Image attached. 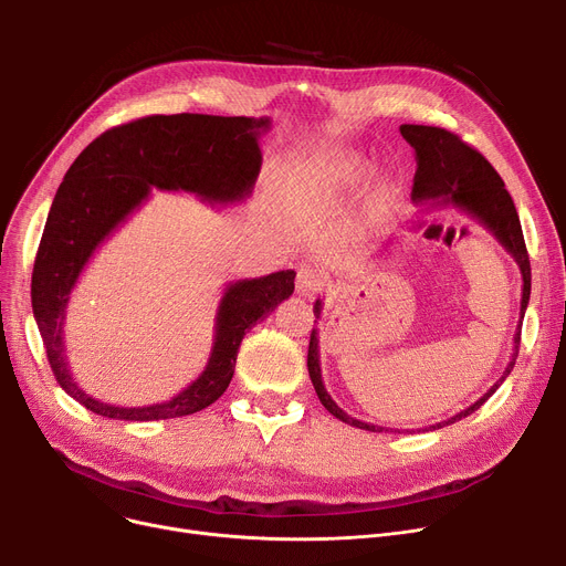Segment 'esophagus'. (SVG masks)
Wrapping results in <instances>:
<instances>
[{"label":"esophagus","mask_w":566,"mask_h":566,"mask_svg":"<svg viewBox=\"0 0 566 566\" xmlns=\"http://www.w3.org/2000/svg\"><path fill=\"white\" fill-rule=\"evenodd\" d=\"M323 282L325 277L321 271H316V268H301L298 277H295V291L301 295H312L323 286Z\"/></svg>","instance_id":"1"}]
</instances>
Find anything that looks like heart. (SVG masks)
Listing matches in <instances>:
<instances>
[{"label": "heart", "instance_id": "obj_1", "mask_svg": "<svg viewBox=\"0 0 566 566\" xmlns=\"http://www.w3.org/2000/svg\"><path fill=\"white\" fill-rule=\"evenodd\" d=\"M335 169H337L339 176H344V178H348V181H353V178H360L367 167H365V163L360 158H344V160L337 163Z\"/></svg>", "mask_w": 566, "mask_h": 566}]
</instances>
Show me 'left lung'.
<instances>
[{"mask_svg": "<svg viewBox=\"0 0 566 566\" xmlns=\"http://www.w3.org/2000/svg\"><path fill=\"white\" fill-rule=\"evenodd\" d=\"M399 130H401L403 139L415 148V160H418V171H415L412 195H410L412 201L415 203H433V206H452L478 220L484 229H489L497 238V243L514 256V261L521 268V277H523L521 321H518V328L514 335V353H512V360H510L507 369H504L500 380H495L493 388L486 390L484 397H480L465 410L457 412L454 418L429 427V429H442L448 424H454L461 418H468L470 412L478 410L500 388L502 380L512 374L516 358H518L521 325H523V316H525V310L530 303V256L525 250L523 229H521V220L516 213V206L512 201V195L507 192V188H504L500 174L491 167V163L480 151H474V148L468 146L459 135L444 130V128L403 124ZM321 310H323V303L318 298L314 303L316 318L321 316ZM316 335L318 333L314 328L312 337H310V350H307V369H310V378H312V385H314L321 403L325 406V410L333 412L337 420H342L350 427L380 433L382 427L367 424V422L350 418V415H346L333 401V397L325 392V385L321 378V365H318L321 360H318V337Z\"/></svg>", "mask_w": 566, "mask_h": 566, "instance_id": "8db88e82", "label": "left lung"}]
</instances>
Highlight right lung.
I'll list each match as a JSON object with an SVG mask.
<instances>
[{"mask_svg":"<svg viewBox=\"0 0 566 566\" xmlns=\"http://www.w3.org/2000/svg\"><path fill=\"white\" fill-rule=\"evenodd\" d=\"M268 116L156 114L116 126L75 158L50 206L32 273V307L56 382L86 410L109 420L154 422L192 415L229 388L245 333L293 293V271L229 282L216 316L206 369L163 403L114 406L75 382L64 344V321L86 263L151 190L192 192L208 203L243 201L261 171L259 139Z\"/></svg>","mask_w":566,"mask_h":566,"instance_id":"right-lung-1","label":"right lung"}]
</instances>
